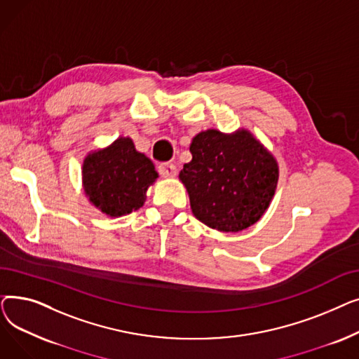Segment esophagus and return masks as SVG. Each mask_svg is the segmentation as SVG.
I'll return each mask as SVG.
<instances>
[{
    "instance_id": "34e87169",
    "label": "esophagus",
    "mask_w": 359,
    "mask_h": 359,
    "mask_svg": "<svg viewBox=\"0 0 359 359\" xmlns=\"http://www.w3.org/2000/svg\"><path fill=\"white\" fill-rule=\"evenodd\" d=\"M158 173L163 177H175L177 175V168L172 163H161L158 165Z\"/></svg>"
}]
</instances>
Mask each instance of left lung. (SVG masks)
I'll return each mask as SVG.
<instances>
[{"instance_id": "8db88e82", "label": "left lung", "mask_w": 359, "mask_h": 359, "mask_svg": "<svg viewBox=\"0 0 359 359\" xmlns=\"http://www.w3.org/2000/svg\"><path fill=\"white\" fill-rule=\"evenodd\" d=\"M189 149L192 160L179 179L194 215L222 233H238L257 222L275 195L279 168L252 132L202 130Z\"/></svg>"}]
</instances>
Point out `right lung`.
<instances>
[{"instance_id":"add662e5","label":"right lung","mask_w":359,"mask_h":359,"mask_svg":"<svg viewBox=\"0 0 359 359\" xmlns=\"http://www.w3.org/2000/svg\"><path fill=\"white\" fill-rule=\"evenodd\" d=\"M158 173L128 137H119L103 149L91 151L83 161V187L88 201L109 217L140 210L148 187Z\"/></svg>"}]
</instances>
